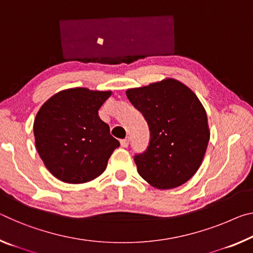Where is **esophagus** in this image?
I'll return each mask as SVG.
<instances>
[{
    "mask_svg": "<svg viewBox=\"0 0 253 253\" xmlns=\"http://www.w3.org/2000/svg\"><path fill=\"white\" fill-rule=\"evenodd\" d=\"M120 144H122L123 147H127L128 144H129V138L126 137V138L122 139V141H120Z\"/></svg>",
    "mask_w": 253,
    "mask_h": 253,
    "instance_id": "obj_1",
    "label": "esophagus"
}]
</instances>
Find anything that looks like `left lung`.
<instances>
[{"mask_svg": "<svg viewBox=\"0 0 253 253\" xmlns=\"http://www.w3.org/2000/svg\"><path fill=\"white\" fill-rule=\"evenodd\" d=\"M150 128V142L134 161L141 177L160 189L187 182L210 141L206 111L189 87L173 79L126 91Z\"/></svg>", "mask_w": 253, "mask_h": 253, "instance_id": "8db88e82", "label": "left lung"}]
</instances>
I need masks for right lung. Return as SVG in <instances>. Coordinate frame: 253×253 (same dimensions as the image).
Masks as SVG:
<instances>
[{
  "label": "right lung",
  "mask_w": 253,
  "mask_h": 253,
  "mask_svg": "<svg viewBox=\"0 0 253 253\" xmlns=\"http://www.w3.org/2000/svg\"><path fill=\"white\" fill-rule=\"evenodd\" d=\"M110 91L64 90L43 103L36 116V147L50 173L67 183H83L106 170L119 142L98 110Z\"/></svg>",
  "instance_id": "add662e5"
}]
</instances>
